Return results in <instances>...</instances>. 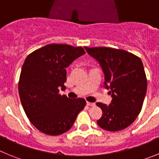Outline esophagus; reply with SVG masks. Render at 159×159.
Returning <instances> with one entry per match:
<instances>
[{"label":"esophagus","mask_w":159,"mask_h":159,"mask_svg":"<svg viewBox=\"0 0 159 159\" xmlns=\"http://www.w3.org/2000/svg\"><path fill=\"white\" fill-rule=\"evenodd\" d=\"M87 104L90 107H94L95 105V102H87Z\"/></svg>","instance_id":"obj_1"}]
</instances>
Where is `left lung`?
<instances>
[{
  "label": "left lung",
  "mask_w": 159,
  "mask_h": 159,
  "mask_svg": "<svg viewBox=\"0 0 159 159\" xmlns=\"http://www.w3.org/2000/svg\"><path fill=\"white\" fill-rule=\"evenodd\" d=\"M84 48L100 64L104 73L105 88L110 89L112 97L108 106L96 103L102 111L97 123L108 131L127 128L141 111L147 92V80L141 59L122 49Z\"/></svg>",
  "instance_id": "obj_1"
}]
</instances>
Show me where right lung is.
<instances>
[{"instance_id": "right-lung-1", "label": "right lung", "mask_w": 159, "mask_h": 159, "mask_svg": "<svg viewBox=\"0 0 159 159\" xmlns=\"http://www.w3.org/2000/svg\"><path fill=\"white\" fill-rule=\"evenodd\" d=\"M85 53L82 47L51 43L25 59L20 75L19 95L24 111L36 128L49 135L67 131L86 105L82 98L61 95L67 67Z\"/></svg>"}]
</instances>
